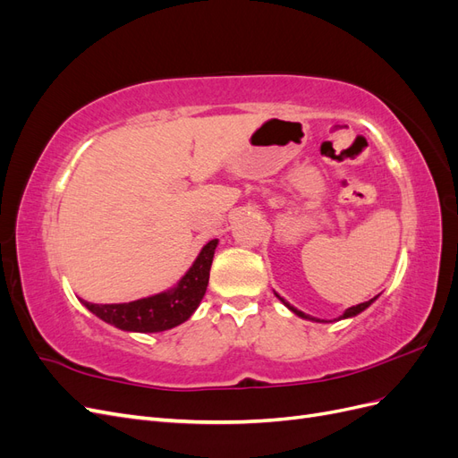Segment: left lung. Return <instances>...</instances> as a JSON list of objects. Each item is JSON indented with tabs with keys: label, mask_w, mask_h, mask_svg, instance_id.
I'll list each match as a JSON object with an SVG mask.
<instances>
[{
	"label": "left lung",
	"mask_w": 458,
	"mask_h": 458,
	"mask_svg": "<svg viewBox=\"0 0 458 458\" xmlns=\"http://www.w3.org/2000/svg\"><path fill=\"white\" fill-rule=\"evenodd\" d=\"M276 298H279V300L284 303V306H286L290 311H294L298 317H301V318H311V321H318V318H315V317H310V315L301 313V311H298L296 308L290 306V303H288V301H284V300H283L279 294H276ZM374 300H377V296H374V298H372V300H369V301L359 303V306H353V308H350V310H345V311H344V315H342V317H338V318H348V317H355V315H359V313H361V311H365V310L370 306V303H372ZM318 323H323V321H318Z\"/></svg>",
	"instance_id": "1"
}]
</instances>
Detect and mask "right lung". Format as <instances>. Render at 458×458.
<instances>
[{
	"label": "right lung",
	"instance_id": "obj_1",
	"mask_svg": "<svg viewBox=\"0 0 458 458\" xmlns=\"http://www.w3.org/2000/svg\"><path fill=\"white\" fill-rule=\"evenodd\" d=\"M217 239L208 242L177 286L128 303H81L105 323L128 332H162L185 323L206 294Z\"/></svg>",
	"mask_w": 458,
	"mask_h": 458
}]
</instances>
